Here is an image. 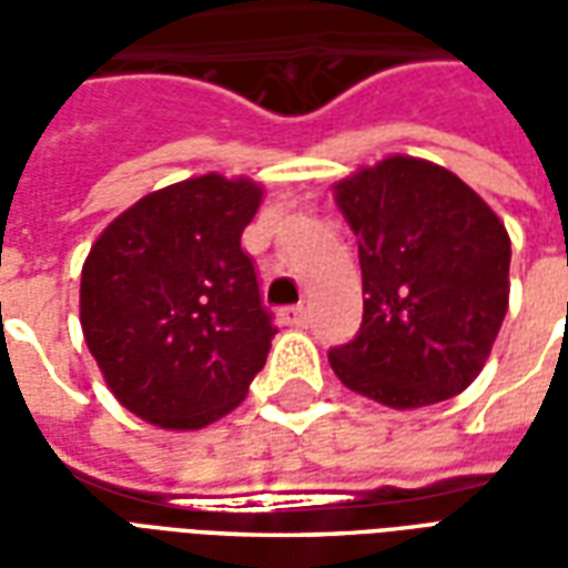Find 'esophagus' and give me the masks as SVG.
<instances>
[{"instance_id": "1", "label": "esophagus", "mask_w": 568, "mask_h": 568, "mask_svg": "<svg viewBox=\"0 0 568 568\" xmlns=\"http://www.w3.org/2000/svg\"><path fill=\"white\" fill-rule=\"evenodd\" d=\"M280 320H283L285 325H292V328H304L310 320V313L307 307H301V304H297V307H285L283 313H280Z\"/></svg>"}]
</instances>
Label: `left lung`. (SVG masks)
Segmentation results:
<instances>
[{
	"label": "left lung",
	"mask_w": 568,
	"mask_h": 568,
	"mask_svg": "<svg viewBox=\"0 0 568 568\" xmlns=\"http://www.w3.org/2000/svg\"><path fill=\"white\" fill-rule=\"evenodd\" d=\"M358 236L362 328L328 353L346 389L417 410L477 381L508 313L511 236L438 163L389 154L334 182Z\"/></svg>",
	"instance_id": "8db88e82"
}]
</instances>
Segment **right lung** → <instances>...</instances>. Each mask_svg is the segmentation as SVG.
Instances as JSON below:
<instances>
[{"mask_svg":"<svg viewBox=\"0 0 568 568\" xmlns=\"http://www.w3.org/2000/svg\"><path fill=\"white\" fill-rule=\"evenodd\" d=\"M261 200L246 175H194L136 200L84 258V344L112 395L151 426L222 419L267 362L276 328L240 248Z\"/></svg>","mask_w":568,"mask_h":568,"instance_id":"add662e5","label":"right lung"}]
</instances>
